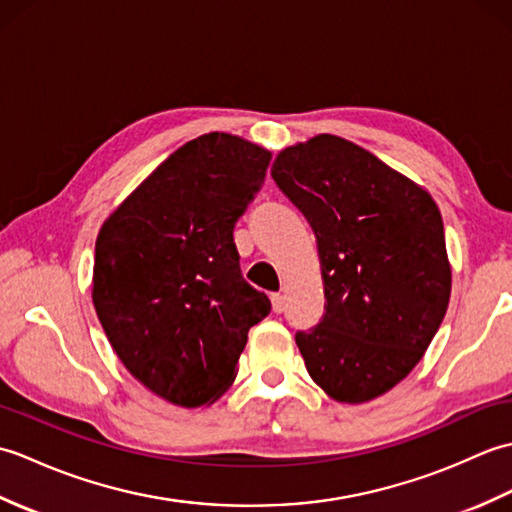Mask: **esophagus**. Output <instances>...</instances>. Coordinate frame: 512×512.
<instances>
[{
	"instance_id": "1",
	"label": "esophagus",
	"mask_w": 512,
	"mask_h": 512,
	"mask_svg": "<svg viewBox=\"0 0 512 512\" xmlns=\"http://www.w3.org/2000/svg\"><path fill=\"white\" fill-rule=\"evenodd\" d=\"M270 299H273V310H275L277 314H281V312L286 310V299H284V295H273Z\"/></svg>"
}]
</instances>
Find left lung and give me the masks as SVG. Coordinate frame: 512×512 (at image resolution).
Returning <instances> with one entry per match:
<instances>
[{"instance_id":"8db88e82","label":"left lung","mask_w":512,"mask_h":512,"mask_svg":"<svg viewBox=\"0 0 512 512\" xmlns=\"http://www.w3.org/2000/svg\"><path fill=\"white\" fill-rule=\"evenodd\" d=\"M273 178L317 235L325 306L295 334L308 374L339 402L398 385L447 314L451 266L431 195L350 140L281 151Z\"/></svg>"}]
</instances>
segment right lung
I'll use <instances>...</instances> for the list:
<instances>
[{
  "label": "right lung",
  "instance_id": "obj_1",
  "mask_svg": "<svg viewBox=\"0 0 512 512\" xmlns=\"http://www.w3.org/2000/svg\"><path fill=\"white\" fill-rule=\"evenodd\" d=\"M270 151L204 134L107 217L92 299L114 352L136 380L180 407L233 383L248 330L270 299L239 270L233 231L262 189Z\"/></svg>",
  "mask_w": 512,
  "mask_h": 512
}]
</instances>
